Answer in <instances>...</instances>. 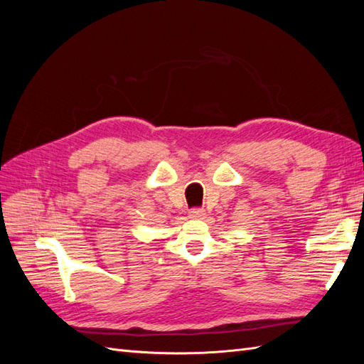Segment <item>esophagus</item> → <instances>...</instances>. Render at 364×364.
<instances>
[{"mask_svg":"<svg viewBox=\"0 0 364 364\" xmlns=\"http://www.w3.org/2000/svg\"><path fill=\"white\" fill-rule=\"evenodd\" d=\"M188 217L193 218V220H200V218L205 217V211L200 208H193L191 211L188 213Z\"/></svg>","mask_w":364,"mask_h":364,"instance_id":"esophagus-1","label":"esophagus"}]
</instances>
